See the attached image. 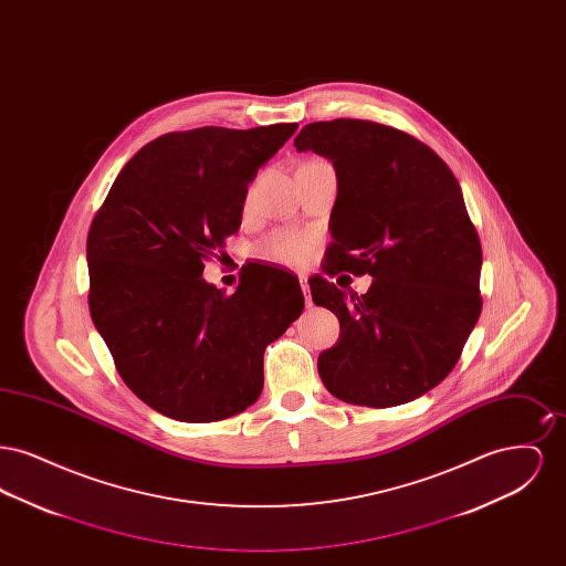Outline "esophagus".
<instances>
[{"mask_svg": "<svg viewBox=\"0 0 566 566\" xmlns=\"http://www.w3.org/2000/svg\"><path fill=\"white\" fill-rule=\"evenodd\" d=\"M298 284H301V291H303L305 301H307V305H310V282H307V277H305V275H298Z\"/></svg>", "mask_w": 566, "mask_h": 566, "instance_id": "34e87169", "label": "esophagus"}]
</instances>
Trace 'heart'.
<instances>
[{"label":"heart","instance_id":"heart-1","mask_svg":"<svg viewBox=\"0 0 566 566\" xmlns=\"http://www.w3.org/2000/svg\"><path fill=\"white\" fill-rule=\"evenodd\" d=\"M265 254L282 265H303L312 254V235L301 231H277L265 242Z\"/></svg>","mask_w":566,"mask_h":566}]
</instances>
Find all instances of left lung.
<instances>
[{"label":"left lung","instance_id":"obj_1","mask_svg":"<svg viewBox=\"0 0 566 566\" xmlns=\"http://www.w3.org/2000/svg\"><path fill=\"white\" fill-rule=\"evenodd\" d=\"M295 148L337 171L324 273L374 277L365 295L310 280L342 328L321 379L346 403L413 401L454 369L482 312V245L460 185L427 144L371 120L310 123Z\"/></svg>","mask_w":566,"mask_h":566}]
</instances>
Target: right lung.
<instances>
[{
	"instance_id": "obj_1",
	"label": "right lung",
	"mask_w": 566,
	"mask_h": 566,
	"mask_svg": "<svg viewBox=\"0 0 566 566\" xmlns=\"http://www.w3.org/2000/svg\"><path fill=\"white\" fill-rule=\"evenodd\" d=\"M296 127L163 135L123 167L93 218L91 318L125 384L167 418L216 422L254 403L265 348L303 312L289 271L248 263L233 295L201 275L240 229L248 185Z\"/></svg>"
}]
</instances>
